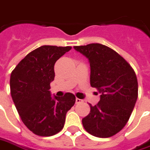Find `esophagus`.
Here are the masks:
<instances>
[{"label":"esophagus","instance_id":"34e87169","mask_svg":"<svg viewBox=\"0 0 150 150\" xmlns=\"http://www.w3.org/2000/svg\"><path fill=\"white\" fill-rule=\"evenodd\" d=\"M81 102H82V100L79 99V98H76L75 99V103H81Z\"/></svg>","mask_w":150,"mask_h":150}]
</instances>
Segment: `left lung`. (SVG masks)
<instances>
[{"label":"left lung","instance_id":"8db88e82","mask_svg":"<svg viewBox=\"0 0 150 150\" xmlns=\"http://www.w3.org/2000/svg\"><path fill=\"white\" fill-rule=\"evenodd\" d=\"M91 66V86L101 93L100 101L90 106L82 119L90 134L109 138L125 127L138 98V80L131 65L113 49L101 43L74 46Z\"/></svg>","mask_w":150,"mask_h":150}]
</instances>
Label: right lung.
<instances>
[{"mask_svg":"<svg viewBox=\"0 0 150 150\" xmlns=\"http://www.w3.org/2000/svg\"><path fill=\"white\" fill-rule=\"evenodd\" d=\"M70 49L41 46L27 54L11 74L13 102L25 126L36 135L49 137L61 131L66 113L75 104L72 93L52 98L49 91L54 80V64Z\"/></svg>","mask_w":150,"mask_h":150,"instance_id":"1","label":"right lung"}]
</instances>
